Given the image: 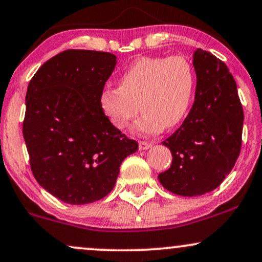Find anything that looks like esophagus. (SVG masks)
<instances>
[{
    "instance_id": "1",
    "label": "esophagus",
    "mask_w": 262,
    "mask_h": 262,
    "mask_svg": "<svg viewBox=\"0 0 262 262\" xmlns=\"http://www.w3.org/2000/svg\"><path fill=\"white\" fill-rule=\"evenodd\" d=\"M151 148V144L148 141H139V150H148Z\"/></svg>"
}]
</instances>
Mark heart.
<instances>
[{"label": "heart", "instance_id": "b5f03b06", "mask_svg": "<svg viewBox=\"0 0 262 262\" xmlns=\"http://www.w3.org/2000/svg\"><path fill=\"white\" fill-rule=\"evenodd\" d=\"M196 89V75L187 58L181 55L144 56L119 77V87H106L100 106L108 122L124 130L139 113L143 116L133 130L155 134L175 128L191 107Z\"/></svg>", "mask_w": 262, "mask_h": 262}]
</instances>
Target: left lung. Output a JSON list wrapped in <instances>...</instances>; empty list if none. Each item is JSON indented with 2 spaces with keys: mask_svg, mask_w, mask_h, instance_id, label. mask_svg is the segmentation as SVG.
<instances>
[{
  "mask_svg": "<svg viewBox=\"0 0 262 262\" xmlns=\"http://www.w3.org/2000/svg\"><path fill=\"white\" fill-rule=\"evenodd\" d=\"M193 68V106L181 127L162 141L172 162L158 176L167 191L185 197L213 191L229 175L240 154L244 122L235 80L227 65L196 49Z\"/></svg>",
  "mask_w": 262,
  "mask_h": 262,
  "instance_id": "1",
  "label": "left lung"
}]
</instances>
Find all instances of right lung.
<instances>
[{
	"label": "right lung",
	"mask_w": 262,
	"mask_h": 262,
	"mask_svg": "<svg viewBox=\"0 0 262 262\" xmlns=\"http://www.w3.org/2000/svg\"><path fill=\"white\" fill-rule=\"evenodd\" d=\"M116 64L111 53L66 50L44 62L28 85L23 137L32 172L65 203L107 196L123 160L138 150L137 141L114 128L100 106Z\"/></svg>",
	"instance_id": "obj_1"
}]
</instances>
